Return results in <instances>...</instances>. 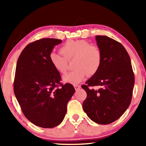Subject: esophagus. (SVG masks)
<instances>
[{"mask_svg": "<svg viewBox=\"0 0 146 146\" xmlns=\"http://www.w3.org/2000/svg\"><path fill=\"white\" fill-rule=\"evenodd\" d=\"M74 88H75V90H78L80 88V85H77V84H74Z\"/></svg>", "mask_w": 146, "mask_h": 146, "instance_id": "34e87169", "label": "esophagus"}]
</instances>
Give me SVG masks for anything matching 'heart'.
Masks as SVG:
<instances>
[{
	"label": "heart",
	"mask_w": 146,
	"mask_h": 146,
	"mask_svg": "<svg viewBox=\"0 0 146 146\" xmlns=\"http://www.w3.org/2000/svg\"><path fill=\"white\" fill-rule=\"evenodd\" d=\"M60 52L63 56L51 53L50 62L56 70L64 74L68 70V61L73 60L74 69L64 76V80L74 84L80 82L86 74L91 76L96 74L102 63V54L100 48L85 40H68L60 47Z\"/></svg>",
	"instance_id": "heart-1"
}]
</instances>
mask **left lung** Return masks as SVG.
Wrapping results in <instances>:
<instances>
[{
	"label": "left lung",
	"mask_w": 146,
	"mask_h": 146,
	"mask_svg": "<svg viewBox=\"0 0 146 146\" xmlns=\"http://www.w3.org/2000/svg\"><path fill=\"white\" fill-rule=\"evenodd\" d=\"M102 63L96 74L82 88L87 97L84 111L94 122L109 124L119 118L131 103L134 86L131 60L123 45L106 36H96ZM98 85V90L91 87Z\"/></svg>",
	"instance_id": "left-lung-1"
}]
</instances>
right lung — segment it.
<instances>
[{
	"label": "right lung",
	"instance_id": "1",
	"mask_svg": "<svg viewBox=\"0 0 146 146\" xmlns=\"http://www.w3.org/2000/svg\"><path fill=\"white\" fill-rule=\"evenodd\" d=\"M61 40L42 38L26 46L16 67L14 92L25 117L37 126L52 128L59 125L67 104L75 92L71 84H63L52 66L50 54Z\"/></svg>",
	"mask_w": 146,
	"mask_h": 146
}]
</instances>
